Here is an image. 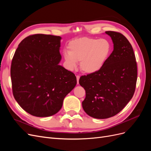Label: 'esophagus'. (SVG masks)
<instances>
[{
    "instance_id": "34e87169",
    "label": "esophagus",
    "mask_w": 151,
    "mask_h": 151,
    "mask_svg": "<svg viewBox=\"0 0 151 151\" xmlns=\"http://www.w3.org/2000/svg\"><path fill=\"white\" fill-rule=\"evenodd\" d=\"M76 77H77V84H79V79H80V76H77Z\"/></svg>"
}]
</instances>
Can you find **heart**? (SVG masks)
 <instances>
[{"label": "heart", "mask_w": 151, "mask_h": 151, "mask_svg": "<svg viewBox=\"0 0 151 151\" xmlns=\"http://www.w3.org/2000/svg\"><path fill=\"white\" fill-rule=\"evenodd\" d=\"M68 50L63 55L70 69H74L77 61H80L81 70L86 74H94L101 70L111 52V44L106 39L82 37L68 43Z\"/></svg>", "instance_id": "b5f03b06"}]
</instances>
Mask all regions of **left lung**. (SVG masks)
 <instances>
[{
	"label": "left lung",
	"mask_w": 151,
	"mask_h": 151,
	"mask_svg": "<svg viewBox=\"0 0 151 151\" xmlns=\"http://www.w3.org/2000/svg\"><path fill=\"white\" fill-rule=\"evenodd\" d=\"M110 36L113 51L101 70L80 77L86 91L82 103L91 117L104 119L116 115L132 98L137 79V67L133 48L125 36L115 31Z\"/></svg>",
	"instance_id": "1"
}]
</instances>
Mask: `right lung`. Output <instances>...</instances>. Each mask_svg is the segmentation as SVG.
<instances>
[{"mask_svg":"<svg viewBox=\"0 0 151 151\" xmlns=\"http://www.w3.org/2000/svg\"><path fill=\"white\" fill-rule=\"evenodd\" d=\"M61 39L50 35H31L21 41L14 55L11 67L14 97L33 116L56 114L77 84L74 73L58 64Z\"/></svg>","mask_w":151,"mask_h":151,"instance_id":"1","label":"right lung"}]
</instances>
